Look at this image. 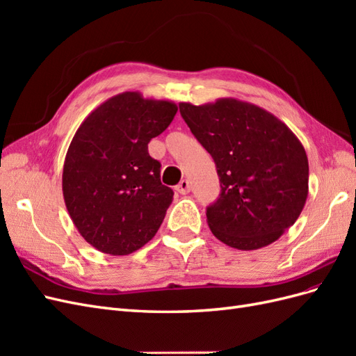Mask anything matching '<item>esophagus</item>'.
I'll list each match as a JSON object with an SVG mask.
<instances>
[{
	"label": "esophagus",
	"mask_w": 356,
	"mask_h": 356,
	"mask_svg": "<svg viewBox=\"0 0 356 356\" xmlns=\"http://www.w3.org/2000/svg\"><path fill=\"white\" fill-rule=\"evenodd\" d=\"M175 190L179 193V195H187V193H190V182L187 179H182L175 187Z\"/></svg>",
	"instance_id": "34e87169"
}]
</instances>
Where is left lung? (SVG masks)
Listing matches in <instances>:
<instances>
[{
	"instance_id": "8db88e82",
	"label": "left lung",
	"mask_w": 356,
	"mask_h": 356,
	"mask_svg": "<svg viewBox=\"0 0 356 356\" xmlns=\"http://www.w3.org/2000/svg\"><path fill=\"white\" fill-rule=\"evenodd\" d=\"M179 113L217 166L221 195L207 209L212 234L242 251L277 241L300 217L309 193L300 139L272 113L234 98L179 102Z\"/></svg>"
}]
</instances>
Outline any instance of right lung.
Returning a JSON list of instances; mask_svg holds the SVG:
<instances>
[{
  "label": "right lung",
  "instance_id": "1",
  "mask_svg": "<svg viewBox=\"0 0 356 356\" xmlns=\"http://www.w3.org/2000/svg\"><path fill=\"white\" fill-rule=\"evenodd\" d=\"M177 104L123 92L95 108L75 132L63 161L62 193L83 239L127 255L154 238L174 191L161 184L148 143L174 120Z\"/></svg>",
  "mask_w": 356,
  "mask_h": 356
}]
</instances>
